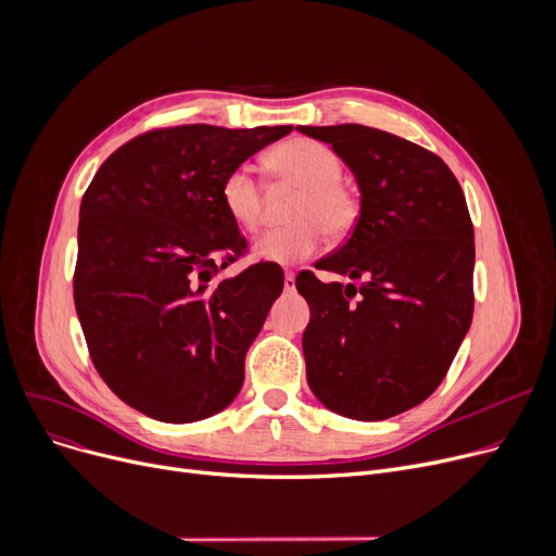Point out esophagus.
Instances as JSON below:
<instances>
[{
    "mask_svg": "<svg viewBox=\"0 0 556 556\" xmlns=\"http://www.w3.org/2000/svg\"><path fill=\"white\" fill-rule=\"evenodd\" d=\"M283 288L286 290H295V275L293 273H286L283 275Z\"/></svg>",
    "mask_w": 556,
    "mask_h": 556,
    "instance_id": "34e87169",
    "label": "esophagus"
}]
</instances>
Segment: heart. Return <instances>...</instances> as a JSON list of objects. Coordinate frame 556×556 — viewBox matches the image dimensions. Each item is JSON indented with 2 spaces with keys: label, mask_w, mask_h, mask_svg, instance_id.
Returning a JSON list of instances; mask_svg holds the SVG:
<instances>
[{
  "label": "heart",
  "mask_w": 556,
  "mask_h": 556,
  "mask_svg": "<svg viewBox=\"0 0 556 556\" xmlns=\"http://www.w3.org/2000/svg\"><path fill=\"white\" fill-rule=\"evenodd\" d=\"M277 185L300 189L288 210L290 225L256 239L254 254L279 266L311 258L325 241L342 239L358 220V195L342 182L344 162L329 143L290 137L266 155ZM220 204L241 231H256L263 214V187L250 166L231 168L220 182Z\"/></svg>",
  "instance_id": "obj_1"
}]
</instances>
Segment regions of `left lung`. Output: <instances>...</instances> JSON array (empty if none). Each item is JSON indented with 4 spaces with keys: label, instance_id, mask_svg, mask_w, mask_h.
<instances>
[{
    "label": "left lung",
    "instance_id": "obj_1",
    "mask_svg": "<svg viewBox=\"0 0 556 556\" xmlns=\"http://www.w3.org/2000/svg\"><path fill=\"white\" fill-rule=\"evenodd\" d=\"M300 132L331 143L354 170L361 216L349 239L317 261L354 283L295 286L311 306L306 378L329 410L381 421L426 401L473 319V223L442 157L361 124Z\"/></svg>",
    "mask_w": 556,
    "mask_h": 556
}]
</instances>
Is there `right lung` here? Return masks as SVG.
<instances>
[{
	"mask_svg": "<svg viewBox=\"0 0 556 556\" xmlns=\"http://www.w3.org/2000/svg\"><path fill=\"white\" fill-rule=\"evenodd\" d=\"M290 130L155 128L116 149L87 187L74 306L99 376L141 415L198 421L239 394L283 273L258 261L218 279L248 250L220 182Z\"/></svg>",
	"mask_w": 556,
	"mask_h": 556,
	"instance_id": "right-lung-1",
	"label": "right lung"
}]
</instances>
